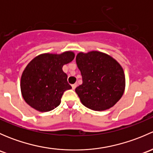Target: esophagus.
<instances>
[{"mask_svg":"<svg viewBox=\"0 0 153 153\" xmlns=\"http://www.w3.org/2000/svg\"><path fill=\"white\" fill-rule=\"evenodd\" d=\"M76 86H77V84H72V89H75V88H76Z\"/></svg>","mask_w":153,"mask_h":153,"instance_id":"34e87169","label":"esophagus"}]
</instances>
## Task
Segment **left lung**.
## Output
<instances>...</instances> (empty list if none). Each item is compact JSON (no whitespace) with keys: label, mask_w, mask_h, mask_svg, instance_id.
Instances as JSON below:
<instances>
[{"label":"left lung","mask_w":153,"mask_h":153,"mask_svg":"<svg viewBox=\"0 0 153 153\" xmlns=\"http://www.w3.org/2000/svg\"><path fill=\"white\" fill-rule=\"evenodd\" d=\"M83 83L75 89L87 108L102 111L113 106L124 94L125 76L122 67L106 54L92 51L76 56Z\"/></svg>","instance_id":"obj_1"}]
</instances>
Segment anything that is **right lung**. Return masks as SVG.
<instances>
[{"label": "right lung", "instance_id": "add662e5", "mask_svg": "<svg viewBox=\"0 0 153 153\" xmlns=\"http://www.w3.org/2000/svg\"><path fill=\"white\" fill-rule=\"evenodd\" d=\"M75 58L72 52L61 55L43 54L29 63L22 74L21 89L24 99L40 112H49L61 104V98L72 86L62 70Z\"/></svg>", "mask_w": 153, "mask_h": 153}]
</instances>
